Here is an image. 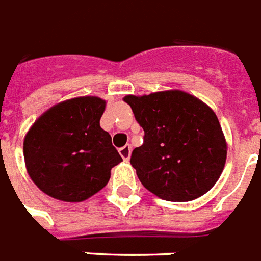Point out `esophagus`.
Listing matches in <instances>:
<instances>
[{"label":"esophagus","mask_w":261,"mask_h":261,"mask_svg":"<svg viewBox=\"0 0 261 261\" xmlns=\"http://www.w3.org/2000/svg\"><path fill=\"white\" fill-rule=\"evenodd\" d=\"M120 155L124 160H128L130 158V152H132V147L130 145H125V147L120 148Z\"/></svg>","instance_id":"obj_1"}]
</instances>
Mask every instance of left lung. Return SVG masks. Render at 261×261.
<instances>
[{"mask_svg": "<svg viewBox=\"0 0 261 261\" xmlns=\"http://www.w3.org/2000/svg\"><path fill=\"white\" fill-rule=\"evenodd\" d=\"M124 101L144 129L143 145L130 156L143 186L172 202L207 193L226 162V141L213 110L179 90L126 95Z\"/></svg>", "mask_w": 261, "mask_h": 261, "instance_id": "left-lung-1", "label": "left lung"}]
</instances>
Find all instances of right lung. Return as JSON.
<instances>
[{
    "label": "right lung",
    "instance_id": "right-lung-1",
    "mask_svg": "<svg viewBox=\"0 0 261 261\" xmlns=\"http://www.w3.org/2000/svg\"><path fill=\"white\" fill-rule=\"evenodd\" d=\"M105 101L79 97L47 110L24 140L27 170L49 197L81 202L106 186L110 170L122 162L101 128Z\"/></svg>",
    "mask_w": 261,
    "mask_h": 261
}]
</instances>
